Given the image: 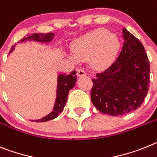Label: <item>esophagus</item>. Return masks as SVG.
I'll list each match as a JSON object with an SVG mask.
<instances>
[{"mask_svg": "<svg viewBox=\"0 0 157 157\" xmlns=\"http://www.w3.org/2000/svg\"><path fill=\"white\" fill-rule=\"evenodd\" d=\"M86 75V73L85 70L83 68H80V69H78L77 71V75L78 77H83Z\"/></svg>", "mask_w": 157, "mask_h": 157, "instance_id": "obj_1", "label": "esophagus"}]
</instances>
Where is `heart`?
<instances>
[{
	"label": "heart",
	"instance_id": "b5f03b06",
	"mask_svg": "<svg viewBox=\"0 0 157 157\" xmlns=\"http://www.w3.org/2000/svg\"><path fill=\"white\" fill-rule=\"evenodd\" d=\"M120 48L117 37L105 29L91 31L74 42V56L80 61L90 60L95 67L101 68L110 63Z\"/></svg>",
	"mask_w": 157,
	"mask_h": 157
}]
</instances>
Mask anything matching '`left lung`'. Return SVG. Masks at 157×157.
Listing matches in <instances>:
<instances>
[{
	"mask_svg": "<svg viewBox=\"0 0 157 157\" xmlns=\"http://www.w3.org/2000/svg\"><path fill=\"white\" fill-rule=\"evenodd\" d=\"M122 34L124 42L116 61L92 79V103L111 116L139 108L149 86V61L142 44L124 28Z\"/></svg>",
	"mask_w": 157,
	"mask_h": 157,
	"instance_id": "left-lung-1",
	"label": "left lung"
}]
</instances>
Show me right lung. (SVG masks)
Masks as SVG:
<instances>
[{
  "label": "right lung",
  "mask_w": 157,
  "mask_h": 157,
  "mask_svg": "<svg viewBox=\"0 0 157 157\" xmlns=\"http://www.w3.org/2000/svg\"><path fill=\"white\" fill-rule=\"evenodd\" d=\"M54 36V33H45V34H44V33H34V34L30 35L29 36L26 37V38L22 39L18 43L24 42L26 40H33V41H36V42L40 43H48L52 41ZM14 47L15 45L12 47L9 53H11L14 50ZM57 81H58L57 93H56V99L53 110L43 118L38 119V120H32V121L44 122V121H48L52 120V119H55L56 117H58L59 114L63 110L67 100L68 93H69L70 90H71L76 83V81H77L76 71H73L69 75L60 74V75H59Z\"/></svg>",
  "instance_id": "1"
}]
</instances>
